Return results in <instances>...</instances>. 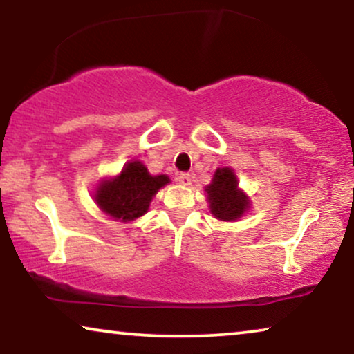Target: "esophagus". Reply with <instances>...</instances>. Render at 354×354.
Listing matches in <instances>:
<instances>
[{"label":"esophagus","mask_w":354,"mask_h":354,"mask_svg":"<svg viewBox=\"0 0 354 354\" xmlns=\"http://www.w3.org/2000/svg\"><path fill=\"white\" fill-rule=\"evenodd\" d=\"M177 182L180 183V185H183V187L192 185V177H190V174H185V172L178 174V176H177Z\"/></svg>","instance_id":"esophagus-1"}]
</instances>
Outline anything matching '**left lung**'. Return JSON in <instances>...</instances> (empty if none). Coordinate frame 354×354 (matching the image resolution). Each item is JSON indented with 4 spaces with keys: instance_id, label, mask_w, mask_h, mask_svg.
Masks as SVG:
<instances>
[{
    "instance_id": "obj_1",
    "label": "left lung",
    "mask_w": 354,
    "mask_h": 354,
    "mask_svg": "<svg viewBox=\"0 0 354 354\" xmlns=\"http://www.w3.org/2000/svg\"><path fill=\"white\" fill-rule=\"evenodd\" d=\"M205 192L211 214L222 222L239 221L251 207L250 196L239 187L232 167H217Z\"/></svg>"
}]
</instances>
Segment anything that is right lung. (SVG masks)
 <instances>
[{
	"label": "right lung",
	"instance_id": "right-lung-1",
	"mask_svg": "<svg viewBox=\"0 0 354 354\" xmlns=\"http://www.w3.org/2000/svg\"><path fill=\"white\" fill-rule=\"evenodd\" d=\"M167 183L171 178L166 174L151 176L140 159H133L118 176L101 178L93 200L106 216L127 224L147 214L153 198Z\"/></svg>",
	"mask_w": 354,
	"mask_h": 354
}]
</instances>
